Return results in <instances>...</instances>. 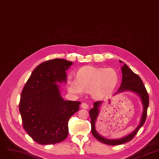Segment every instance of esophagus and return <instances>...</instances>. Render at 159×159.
Segmentation results:
<instances>
[{"label":"esophagus","mask_w":159,"mask_h":159,"mask_svg":"<svg viewBox=\"0 0 159 159\" xmlns=\"http://www.w3.org/2000/svg\"><path fill=\"white\" fill-rule=\"evenodd\" d=\"M89 105L85 103H83L81 104V107L83 109H87L88 108H89Z\"/></svg>","instance_id":"34e87169"}]
</instances>
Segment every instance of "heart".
I'll return each instance as SVG.
<instances>
[{"label":"heart","instance_id":"obj_1","mask_svg":"<svg viewBox=\"0 0 159 159\" xmlns=\"http://www.w3.org/2000/svg\"><path fill=\"white\" fill-rule=\"evenodd\" d=\"M119 79V74L113 68L84 66L76 73V79L69 76L67 89L74 95L89 92L92 98L101 100L113 93Z\"/></svg>","mask_w":159,"mask_h":159}]
</instances>
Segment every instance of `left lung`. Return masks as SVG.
<instances>
[{"mask_svg":"<svg viewBox=\"0 0 159 159\" xmlns=\"http://www.w3.org/2000/svg\"><path fill=\"white\" fill-rule=\"evenodd\" d=\"M119 62L124 64L123 66L121 67L122 83L118 91L115 93L113 96L117 94V93L124 92H130L136 93L137 96L139 97L141 102H142L143 105V112L142 117H141L139 124L132 132L126 135V136L123 138H120L119 139H109L101 136L100 134L98 133L96 130V122L98 119V116H99V108H100V106L103 103V101L96 102L93 103V107L89 111L91 118L92 133L94 138L99 141V142L109 145H117L130 142L136 136L139 129L145 123L147 116V111H148V108L149 106V96L142 79H141V78L138 75L135 74L127 66L126 63H124L121 60H119Z\"/></svg>","mask_w":159,"mask_h":159,"instance_id":"8db88e82","label":"left lung"}]
</instances>
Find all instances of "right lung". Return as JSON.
I'll list each match as a JSON object with an SVG mask.
<instances>
[{"instance_id":"1","label":"right lung","mask_w":159,"mask_h":159,"mask_svg":"<svg viewBox=\"0 0 159 159\" xmlns=\"http://www.w3.org/2000/svg\"><path fill=\"white\" fill-rule=\"evenodd\" d=\"M73 62L56 58L40 64L23 88L20 102L23 126L41 145L61 142L67 137L68 122L79 110L80 102L64 100L60 86Z\"/></svg>"}]
</instances>
